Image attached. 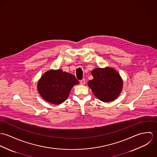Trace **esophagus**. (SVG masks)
<instances>
[{
	"label": "esophagus",
	"instance_id": "1",
	"mask_svg": "<svg viewBox=\"0 0 157 157\" xmlns=\"http://www.w3.org/2000/svg\"><path fill=\"white\" fill-rule=\"evenodd\" d=\"M85 83H86V81H85V78H83L82 80H80V84H81V85H84Z\"/></svg>",
	"mask_w": 157,
	"mask_h": 157
}]
</instances>
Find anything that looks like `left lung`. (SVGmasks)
I'll return each instance as SVG.
<instances>
[{
	"label": "left lung",
	"instance_id": "8db88e82",
	"mask_svg": "<svg viewBox=\"0 0 157 157\" xmlns=\"http://www.w3.org/2000/svg\"><path fill=\"white\" fill-rule=\"evenodd\" d=\"M91 74L94 78L88 85L97 98L103 102H110L118 97L123 88V80L115 69L96 68Z\"/></svg>",
	"mask_w": 157,
	"mask_h": 157
}]
</instances>
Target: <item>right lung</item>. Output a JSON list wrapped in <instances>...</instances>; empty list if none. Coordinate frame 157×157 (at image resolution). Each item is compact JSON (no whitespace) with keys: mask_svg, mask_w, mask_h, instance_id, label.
<instances>
[{"mask_svg":"<svg viewBox=\"0 0 157 157\" xmlns=\"http://www.w3.org/2000/svg\"><path fill=\"white\" fill-rule=\"evenodd\" d=\"M75 77L61 69L46 72L38 82L37 90L49 103L60 105L67 99L72 88L78 84Z\"/></svg>","mask_w":157,"mask_h":157,"instance_id":"right-lung-1","label":"right lung"}]
</instances>
